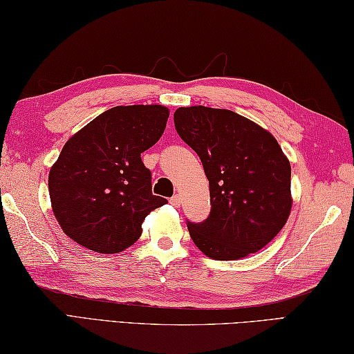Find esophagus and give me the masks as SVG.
Wrapping results in <instances>:
<instances>
[{
    "label": "esophagus",
    "mask_w": 354,
    "mask_h": 354,
    "mask_svg": "<svg viewBox=\"0 0 354 354\" xmlns=\"http://www.w3.org/2000/svg\"><path fill=\"white\" fill-rule=\"evenodd\" d=\"M169 203H171L172 206H176V208H178L180 203H182V197H180V194L172 196V197L169 198Z\"/></svg>",
    "instance_id": "esophagus-1"
}]
</instances>
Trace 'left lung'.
<instances>
[{"instance_id": "obj_1", "label": "left lung", "mask_w": 354, "mask_h": 354, "mask_svg": "<svg viewBox=\"0 0 354 354\" xmlns=\"http://www.w3.org/2000/svg\"><path fill=\"white\" fill-rule=\"evenodd\" d=\"M174 124L209 180V216L198 223L186 220L192 242L216 260L262 250L291 211V166L277 140L228 109L178 108Z\"/></svg>"}]
</instances>
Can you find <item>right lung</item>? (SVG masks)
<instances>
[{
	"label": "right lung",
	"mask_w": 354,
	"mask_h": 354,
	"mask_svg": "<svg viewBox=\"0 0 354 354\" xmlns=\"http://www.w3.org/2000/svg\"><path fill=\"white\" fill-rule=\"evenodd\" d=\"M160 104L115 106L68 140L49 172L52 209L63 231L92 251L114 254L142 236V223L168 200L152 194L142 152L168 122Z\"/></svg>",
	"instance_id": "right-lung-1"
}]
</instances>
